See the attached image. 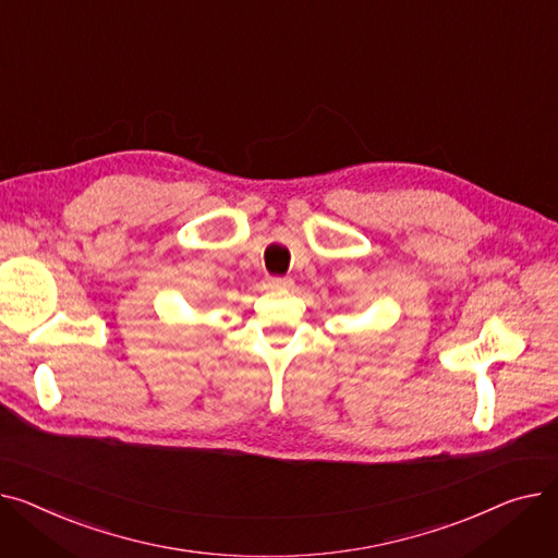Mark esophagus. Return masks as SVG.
<instances>
[{"mask_svg":"<svg viewBox=\"0 0 558 558\" xmlns=\"http://www.w3.org/2000/svg\"><path fill=\"white\" fill-rule=\"evenodd\" d=\"M292 286V279L290 277H270L268 279V288L270 290H286Z\"/></svg>","mask_w":558,"mask_h":558,"instance_id":"obj_1","label":"esophagus"}]
</instances>
